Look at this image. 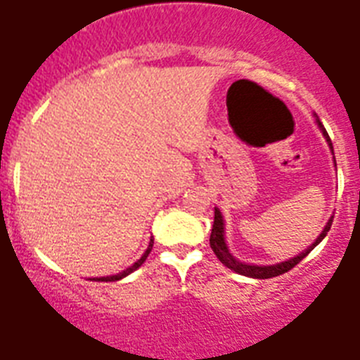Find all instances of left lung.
I'll use <instances>...</instances> for the list:
<instances>
[{
	"label": "left lung",
	"instance_id": "8db88e82",
	"mask_svg": "<svg viewBox=\"0 0 360 360\" xmlns=\"http://www.w3.org/2000/svg\"><path fill=\"white\" fill-rule=\"evenodd\" d=\"M318 124H320V120H318ZM320 128L323 130V135L327 137V141H329V146L333 148V143H330L329 135H327L326 128L320 124ZM330 225H333V219H329V223H327V226L323 229V232H321L320 236H318V240L310 245V249H307L304 252H301L299 257L295 258H290L288 262H281V264H277V266H249V264H243V262L236 260L232 255L229 252V249H226V243H225V226H223V217H221V212L217 208H215V215H214V226H212V234H210V247L214 249L215 257L219 258L221 264L223 266H226L229 269H232V271L240 273V275H245V277H252V278H271V277H278V275H283V273L290 271L292 267H295L299 264V262L303 260L307 255H309L312 249H314L318 243H320L323 238L327 236V232H329Z\"/></svg>",
	"mask_w": 360,
	"mask_h": 360
}]
</instances>
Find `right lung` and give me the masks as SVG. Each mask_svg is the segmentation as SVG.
I'll return each mask as SVG.
<instances>
[{
	"mask_svg": "<svg viewBox=\"0 0 360 360\" xmlns=\"http://www.w3.org/2000/svg\"><path fill=\"white\" fill-rule=\"evenodd\" d=\"M152 245H154V240H150V245H148V249H146L145 251V255H143V257L139 258V260L135 262L134 266L131 267H128V269H126V271H122V273H119V275H113V277H102V278H96V281H105V283H113V281H119V278H122V277H126V275H130L131 271H135V269H137V267L141 266V264H143V262L146 260V257H148V255H150V251H152Z\"/></svg>",
	"mask_w": 360,
	"mask_h": 360,
	"instance_id": "add662e5",
	"label": "right lung"
}]
</instances>
